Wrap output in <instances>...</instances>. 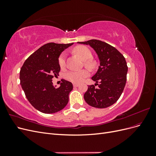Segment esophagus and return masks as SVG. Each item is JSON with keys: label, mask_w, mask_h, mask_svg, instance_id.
Listing matches in <instances>:
<instances>
[{"label": "esophagus", "mask_w": 156, "mask_h": 156, "mask_svg": "<svg viewBox=\"0 0 156 156\" xmlns=\"http://www.w3.org/2000/svg\"><path fill=\"white\" fill-rule=\"evenodd\" d=\"M73 87H77L79 86V84H75V83H74V84H73Z\"/></svg>", "instance_id": "esophagus-1"}]
</instances>
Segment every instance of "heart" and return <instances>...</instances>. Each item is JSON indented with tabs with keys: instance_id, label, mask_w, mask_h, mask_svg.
<instances>
[{
	"instance_id": "heart-1",
	"label": "heart",
	"mask_w": 156,
	"mask_h": 156,
	"mask_svg": "<svg viewBox=\"0 0 156 156\" xmlns=\"http://www.w3.org/2000/svg\"><path fill=\"white\" fill-rule=\"evenodd\" d=\"M73 52L83 60H87L85 64L89 68H93L95 65L94 61L88 60L92 58V52L88 48L83 45H78L73 49ZM66 53L63 52L58 57V64L61 68H64L66 66ZM89 75V72L87 69H82L79 71H69L65 74V78L69 81L73 83H81L84 78Z\"/></svg>"
}]
</instances>
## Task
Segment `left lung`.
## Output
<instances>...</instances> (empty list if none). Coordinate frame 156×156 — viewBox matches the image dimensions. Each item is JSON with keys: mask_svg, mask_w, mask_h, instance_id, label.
Here are the masks:
<instances>
[{"mask_svg": "<svg viewBox=\"0 0 156 156\" xmlns=\"http://www.w3.org/2000/svg\"><path fill=\"white\" fill-rule=\"evenodd\" d=\"M78 43L92 47L100 61L98 72L92 77L96 83L88 86L84 94V100L93 107H110L119 100L126 83L127 66L124 56L114 47L100 40ZM96 85L98 87H95Z\"/></svg>", "mask_w": 156, "mask_h": 156, "instance_id": "obj_1", "label": "left lung"}]
</instances>
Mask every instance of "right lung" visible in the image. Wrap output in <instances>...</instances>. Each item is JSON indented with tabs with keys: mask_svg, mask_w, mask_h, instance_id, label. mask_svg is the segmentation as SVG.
Segmentation results:
<instances>
[{
	"mask_svg": "<svg viewBox=\"0 0 156 156\" xmlns=\"http://www.w3.org/2000/svg\"><path fill=\"white\" fill-rule=\"evenodd\" d=\"M72 44L48 43L28 58L20 70V84L26 98L36 109L45 114L58 112L66 106L72 83L62 79L58 88L52 79L58 75L60 53Z\"/></svg>",
	"mask_w": 156,
	"mask_h": 156,
	"instance_id": "1",
	"label": "right lung"
}]
</instances>
